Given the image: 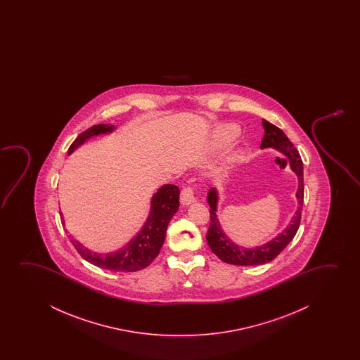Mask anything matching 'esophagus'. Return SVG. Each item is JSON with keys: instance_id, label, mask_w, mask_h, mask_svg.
Masks as SVG:
<instances>
[{"instance_id": "34e87169", "label": "esophagus", "mask_w": 360, "mask_h": 360, "mask_svg": "<svg viewBox=\"0 0 360 360\" xmlns=\"http://www.w3.org/2000/svg\"><path fill=\"white\" fill-rule=\"evenodd\" d=\"M194 202H195V197H194L193 188H183V191L181 192V202H182V205L188 207V205H191V204Z\"/></svg>"}]
</instances>
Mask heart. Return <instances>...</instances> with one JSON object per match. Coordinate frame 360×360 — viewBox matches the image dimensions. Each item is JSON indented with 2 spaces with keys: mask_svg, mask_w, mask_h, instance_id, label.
<instances>
[{
  "mask_svg": "<svg viewBox=\"0 0 360 360\" xmlns=\"http://www.w3.org/2000/svg\"><path fill=\"white\" fill-rule=\"evenodd\" d=\"M238 134H240V130L233 124H226V125L219 127L212 135V148L215 150L225 148L238 136ZM240 158H241L240 150H235V151L229 153L226 158L227 166L236 165L240 161Z\"/></svg>",
  "mask_w": 360,
  "mask_h": 360,
  "instance_id": "1",
  "label": "heart"
}]
</instances>
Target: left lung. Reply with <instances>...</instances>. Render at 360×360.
Returning a JSON list of instances; mask_svg holds the SVG:
<instances>
[{
  "mask_svg": "<svg viewBox=\"0 0 360 360\" xmlns=\"http://www.w3.org/2000/svg\"><path fill=\"white\" fill-rule=\"evenodd\" d=\"M262 125L264 129V136L262 139L261 143L262 150L271 148L284 155L291 171L297 177L299 184L295 197L299 207L281 233H278L271 241L266 242L261 246L247 248L235 243L224 231L217 217L219 191L217 188H212L207 197V204L210 205V227L207 233V245L212 248V253H215L222 262L235 266H259L274 259L294 238L300 225L301 209L304 202V167L300 155L290 143V140L286 138L283 130L266 122V119H262Z\"/></svg>",
  "mask_w": 360,
  "mask_h": 360,
  "instance_id": "8db88e82",
  "label": "left lung"
}]
</instances>
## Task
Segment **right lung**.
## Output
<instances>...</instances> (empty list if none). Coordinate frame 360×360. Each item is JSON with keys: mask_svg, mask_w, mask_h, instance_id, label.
<instances>
[{"mask_svg": "<svg viewBox=\"0 0 360 360\" xmlns=\"http://www.w3.org/2000/svg\"><path fill=\"white\" fill-rule=\"evenodd\" d=\"M115 127L112 124H98L79 135L70 146L69 155L82 146L89 139L99 135L113 133ZM179 207V188L173 184H165L153 194L150 202L148 219L138 233L127 242L122 248L108 253H98L84 246L71 237V242L84 259L91 264L112 271H138L151 264L162 247L167 226ZM61 221L65 226V220Z\"/></svg>", "mask_w": 360, "mask_h": 360, "instance_id": "obj_1", "label": "right lung"}]
</instances>
